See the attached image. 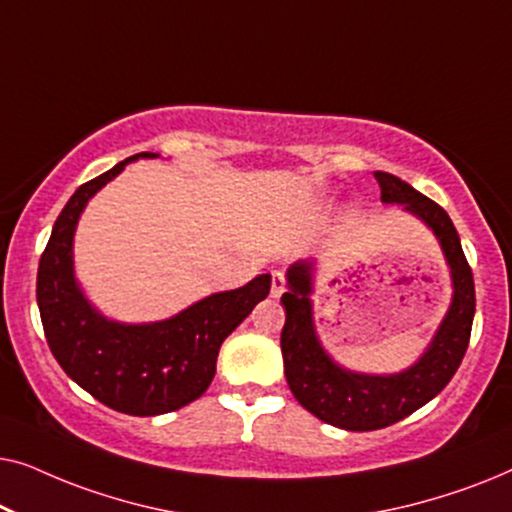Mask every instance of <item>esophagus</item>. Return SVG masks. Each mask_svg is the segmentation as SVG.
<instances>
[{
    "label": "esophagus",
    "instance_id": "esophagus-1",
    "mask_svg": "<svg viewBox=\"0 0 512 512\" xmlns=\"http://www.w3.org/2000/svg\"><path fill=\"white\" fill-rule=\"evenodd\" d=\"M272 298H279L282 296V293L286 291V279H284V272H279V270H275L272 272Z\"/></svg>",
    "mask_w": 512,
    "mask_h": 512
}]
</instances>
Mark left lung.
Here are the masks:
<instances>
[{
	"label": "left lung",
	"instance_id": "8db88e82",
	"mask_svg": "<svg viewBox=\"0 0 512 512\" xmlns=\"http://www.w3.org/2000/svg\"><path fill=\"white\" fill-rule=\"evenodd\" d=\"M382 202L403 205L433 230L450 265L452 303L431 345L408 370L394 375H363L335 363L314 333L312 261L293 263L286 272L289 291L282 296L286 321L282 328L284 375L291 394L321 422L347 431H375L401 422L447 387L464 359L475 314V284L459 233L438 202L415 191L408 181L375 172Z\"/></svg>",
	"mask_w": 512,
	"mask_h": 512
}]
</instances>
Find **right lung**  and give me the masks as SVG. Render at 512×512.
Instances as JSON below:
<instances>
[{"label":"right lung","mask_w":512,"mask_h":512,"mask_svg":"<svg viewBox=\"0 0 512 512\" xmlns=\"http://www.w3.org/2000/svg\"><path fill=\"white\" fill-rule=\"evenodd\" d=\"M137 153L90 179L55 221L37 272V303L46 342L62 370L111 410L135 417L165 415L205 394L221 342L270 293V275L240 289L212 293L172 319L121 324L95 310L74 277V230L88 200L123 172Z\"/></svg>","instance_id":"obj_1"}]
</instances>
